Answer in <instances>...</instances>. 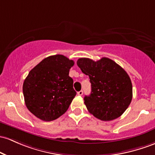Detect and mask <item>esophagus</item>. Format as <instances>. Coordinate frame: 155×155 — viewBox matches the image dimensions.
<instances>
[{"label": "esophagus", "instance_id": "obj_1", "mask_svg": "<svg viewBox=\"0 0 155 155\" xmlns=\"http://www.w3.org/2000/svg\"><path fill=\"white\" fill-rule=\"evenodd\" d=\"M77 94L79 95V96H82L83 95V91H79L77 93Z\"/></svg>", "mask_w": 155, "mask_h": 155}]
</instances>
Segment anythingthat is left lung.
Here are the masks:
<instances>
[{
    "label": "left lung",
    "instance_id": "left-lung-1",
    "mask_svg": "<svg viewBox=\"0 0 155 155\" xmlns=\"http://www.w3.org/2000/svg\"><path fill=\"white\" fill-rule=\"evenodd\" d=\"M89 76L91 93L84 97L90 113L101 120H112L125 112L132 98V81L127 73L112 59L103 57L95 61L80 58L76 62Z\"/></svg>",
    "mask_w": 155,
    "mask_h": 155
}]
</instances>
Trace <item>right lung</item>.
I'll return each mask as SVG.
<instances>
[{
  "mask_svg": "<svg viewBox=\"0 0 155 155\" xmlns=\"http://www.w3.org/2000/svg\"><path fill=\"white\" fill-rule=\"evenodd\" d=\"M74 62L61 54L42 59L23 85L25 104L37 118L51 121L63 115L76 95L69 71Z\"/></svg>",
  "mask_w": 155,
  "mask_h": 155,
  "instance_id": "1",
  "label": "right lung"
}]
</instances>
